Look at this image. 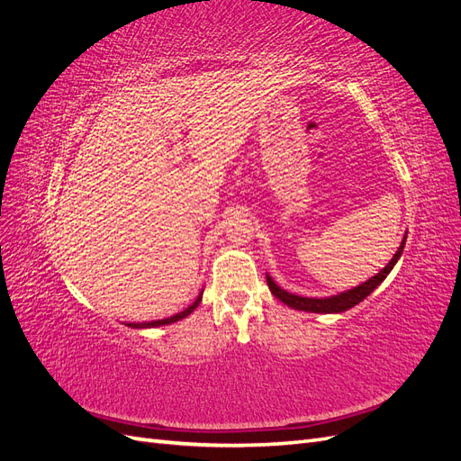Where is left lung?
<instances>
[{"instance_id": "obj_1", "label": "left lung", "mask_w": 461, "mask_h": 461, "mask_svg": "<svg viewBox=\"0 0 461 461\" xmlns=\"http://www.w3.org/2000/svg\"><path fill=\"white\" fill-rule=\"evenodd\" d=\"M406 234H403V240H402V244L398 248V252L393 256V259L386 263V267H383L375 276H371L369 281L361 283L359 286H354L350 290L340 292V294H337V296L308 298V296L292 294V292L278 286L271 278V275H265V276H267V285H269L271 294L275 298L281 300L283 303H286L288 308L300 310V312H310V313H342L346 310H350V308H354V305H357L359 302H364L371 294V292L384 281L386 275L394 269V265L398 263V259H400V256L403 252V246H406V239H408Z\"/></svg>"}]
</instances>
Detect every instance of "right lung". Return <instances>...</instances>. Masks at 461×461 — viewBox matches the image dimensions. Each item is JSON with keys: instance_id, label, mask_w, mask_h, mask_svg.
Masks as SVG:
<instances>
[{"instance_id": "add662e5", "label": "right lung", "mask_w": 461, "mask_h": 461, "mask_svg": "<svg viewBox=\"0 0 461 461\" xmlns=\"http://www.w3.org/2000/svg\"><path fill=\"white\" fill-rule=\"evenodd\" d=\"M202 294H203V290L200 292L198 294V298L194 300V303L192 305H188V308L185 310V312H180V313H175V315H171V317H167V319H158V321H146V323H127L129 327H132V329H153V327H163V325H171V323H176V321H180V319H185L186 315H190L194 310L198 308L200 305V302H202Z\"/></svg>"}]
</instances>
